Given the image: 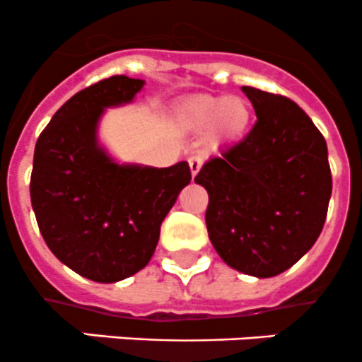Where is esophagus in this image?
<instances>
[{"mask_svg":"<svg viewBox=\"0 0 362 362\" xmlns=\"http://www.w3.org/2000/svg\"><path fill=\"white\" fill-rule=\"evenodd\" d=\"M188 165H189V173H192V176L195 177L197 174H199L200 167H202V158H200V156H192V158L188 160Z\"/></svg>","mask_w":362,"mask_h":362,"instance_id":"esophagus-1","label":"esophagus"}]
</instances>
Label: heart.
Listing matches in <instances>:
<instances>
[{
	"label": "heart",
	"mask_w": 362,
	"mask_h": 362,
	"mask_svg": "<svg viewBox=\"0 0 362 362\" xmlns=\"http://www.w3.org/2000/svg\"><path fill=\"white\" fill-rule=\"evenodd\" d=\"M252 109L238 96L195 95L174 109V124L181 132H204L209 128L213 144L238 141L246 134Z\"/></svg>",
	"instance_id": "obj_1"
}]
</instances>
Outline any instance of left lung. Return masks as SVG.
Listing matches in <instances>:
<instances>
[{"label": "left lung", "instance_id": "1", "mask_svg": "<svg viewBox=\"0 0 362 362\" xmlns=\"http://www.w3.org/2000/svg\"><path fill=\"white\" fill-rule=\"evenodd\" d=\"M257 123L241 142L204 163L195 182L209 195L207 234L227 266L271 278L315 245L332 177L327 144L292 100L243 86Z\"/></svg>", "mask_w": 362, "mask_h": 362}]
</instances>
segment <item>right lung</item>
I'll list each match as a JSON object with an SVG mask.
<instances>
[{
  "instance_id": "add662e5",
  "label": "right lung",
  "mask_w": 362,
  "mask_h": 362,
  "mask_svg": "<svg viewBox=\"0 0 362 362\" xmlns=\"http://www.w3.org/2000/svg\"><path fill=\"white\" fill-rule=\"evenodd\" d=\"M146 81L114 75L71 96L35 146L31 206L51 252L81 276L116 284L148 266L160 227L189 185L188 162L119 163L98 141L110 107L134 102Z\"/></svg>"
}]
</instances>
